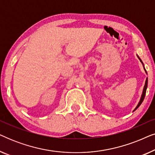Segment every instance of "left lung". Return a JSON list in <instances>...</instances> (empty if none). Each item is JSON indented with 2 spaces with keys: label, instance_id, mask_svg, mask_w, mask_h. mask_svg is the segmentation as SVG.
I'll return each mask as SVG.
<instances>
[{
  "label": "left lung",
  "instance_id": "8db88e82",
  "mask_svg": "<svg viewBox=\"0 0 155 155\" xmlns=\"http://www.w3.org/2000/svg\"><path fill=\"white\" fill-rule=\"evenodd\" d=\"M139 59H140V58H139ZM140 61H141L142 62V61L140 60ZM143 63V62H142ZM147 79H146V81H145V86H144V89H143V94H142V97H141V98H140V101H139V103H138V104H137V106L136 107V108H135V109H134V111H135V110H136L137 108H138L140 106V104H142V102H143V100H144V98H145V94H146V90H147Z\"/></svg>",
  "mask_w": 155,
  "mask_h": 155
}]
</instances>
